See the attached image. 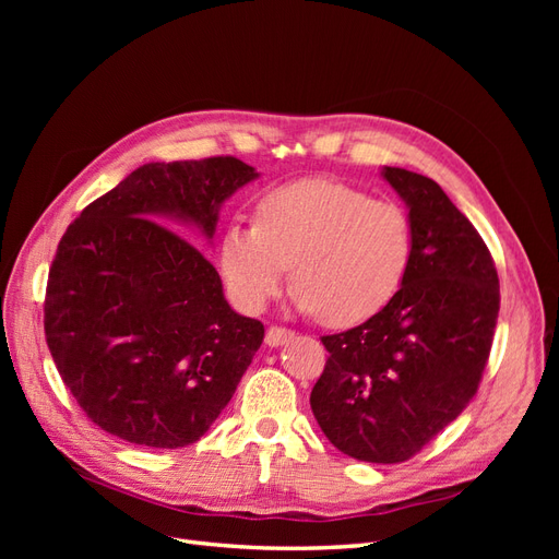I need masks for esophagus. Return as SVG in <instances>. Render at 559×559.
I'll return each mask as SVG.
<instances>
[{"mask_svg":"<svg viewBox=\"0 0 559 559\" xmlns=\"http://www.w3.org/2000/svg\"><path fill=\"white\" fill-rule=\"evenodd\" d=\"M292 337H294V331L284 329V326H270L267 333H265V345L280 347V345H284L286 341H292Z\"/></svg>","mask_w":559,"mask_h":559,"instance_id":"1","label":"esophagus"}]
</instances>
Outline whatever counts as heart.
Returning a JSON list of instances; mask_svg holds the SVG:
<instances>
[{
  "label": "heart",
  "mask_w": 559,
  "mask_h": 559,
  "mask_svg": "<svg viewBox=\"0 0 559 559\" xmlns=\"http://www.w3.org/2000/svg\"><path fill=\"white\" fill-rule=\"evenodd\" d=\"M413 235L389 200L329 179L280 186L259 202V222H233L218 245L230 296L259 312L289 275L300 310L329 326H354L378 314L405 275Z\"/></svg>",
  "instance_id": "obj_1"
}]
</instances>
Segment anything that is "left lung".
Wrapping results in <instances>:
<instances>
[{"instance_id": "obj_1", "label": "left lung", "mask_w": 559, "mask_h": 559, "mask_svg": "<svg viewBox=\"0 0 559 559\" xmlns=\"http://www.w3.org/2000/svg\"><path fill=\"white\" fill-rule=\"evenodd\" d=\"M382 177L408 207L401 289L364 324L324 335L329 359L310 394L329 441L370 464L411 460L476 396L499 317L489 249L433 179Z\"/></svg>"}]
</instances>
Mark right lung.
<instances>
[{"label": "right lung", "instance_id": "add662e5", "mask_svg": "<svg viewBox=\"0 0 559 559\" xmlns=\"http://www.w3.org/2000/svg\"><path fill=\"white\" fill-rule=\"evenodd\" d=\"M259 173L233 156L146 163L64 230L48 273L44 331L91 421L142 448L195 443L263 343L216 267L168 226L212 242L218 210Z\"/></svg>", "mask_w": 559, "mask_h": 559}]
</instances>
